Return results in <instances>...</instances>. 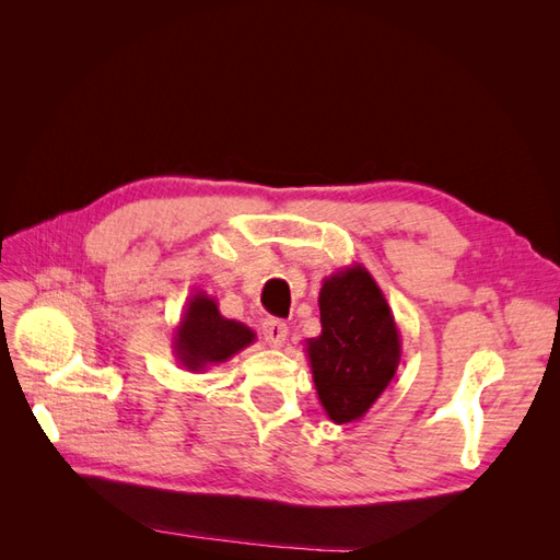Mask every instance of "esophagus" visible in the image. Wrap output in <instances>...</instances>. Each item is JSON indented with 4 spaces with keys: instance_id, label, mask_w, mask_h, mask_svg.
Instances as JSON below:
<instances>
[{
    "instance_id": "1",
    "label": "esophagus",
    "mask_w": 560,
    "mask_h": 560,
    "mask_svg": "<svg viewBox=\"0 0 560 560\" xmlns=\"http://www.w3.org/2000/svg\"><path fill=\"white\" fill-rule=\"evenodd\" d=\"M261 334L266 338V343L270 348H282L284 341H287V334H290V329H287V325L282 319H273L268 317L264 325H261Z\"/></svg>"
}]
</instances>
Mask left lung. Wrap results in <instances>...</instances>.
<instances>
[{
	"label": "left lung",
	"mask_w": 560,
	"mask_h": 560,
	"mask_svg": "<svg viewBox=\"0 0 560 560\" xmlns=\"http://www.w3.org/2000/svg\"><path fill=\"white\" fill-rule=\"evenodd\" d=\"M322 331L306 341L317 399L336 425L366 416L395 378L401 336L385 294L362 264L322 280Z\"/></svg>",
	"instance_id": "1"
}]
</instances>
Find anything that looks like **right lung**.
I'll return each mask as SVG.
<instances>
[{
  "instance_id": "1",
  "label": "right lung",
  "mask_w": 560,
  "mask_h": 560,
  "mask_svg": "<svg viewBox=\"0 0 560 560\" xmlns=\"http://www.w3.org/2000/svg\"><path fill=\"white\" fill-rule=\"evenodd\" d=\"M257 341L247 325L219 313L217 301L206 292H196L186 301L184 315L173 334V352L177 362L194 374L229 362L247 346Z\"/></svg>"
}]
</instances>
